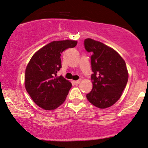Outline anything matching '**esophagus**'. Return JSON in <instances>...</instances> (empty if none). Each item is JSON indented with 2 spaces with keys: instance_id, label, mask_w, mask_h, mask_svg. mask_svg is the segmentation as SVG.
Wrapping results in <instances>:
<instances>
[{
  "instance_id": "1",
  "label": "esophagus",
  "mask_w": 148,
  "mask_h": 148,
  "mask_svg": "<svg viewBox=\"0 0 148 148\" xmlns=\"http://www.w3.org/2000/svg\"><path fill=\"white\" fill-rule=\"evenodd\" d=\"M74 83H75L76 84H78L80 83V82H81V80H75V81H74Z\"/></svg>"
}]
</instances>
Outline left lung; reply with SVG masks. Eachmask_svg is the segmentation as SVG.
<instances>
[{
	"instance_id": "obj_1",
	"label": "left lung",
	"mask_w": 148,
	"mask_h": 148,
	"mask_svg": "<svg viewBox=\"0 0 148 148\" xmlns=\"http://www.w3.org/2000/svg\"><path fill=\"white\" fill-rule=\"evenodd\" d=\"M84 47L91 52L92 88L88 101L98 108H109L121 98L129 73L123 58L112 47L91 38L84 40Z\"/></svg>"
}]
</instances>
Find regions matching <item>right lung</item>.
Returning <instances> with one entry per match:
<instances>
[{
    "label": "right lung",
    "mask_w": 148,
    "mask_h": 148,
    "mask_svg": "<svg viewBox=\"0 0 148 148\" xmlns=\"http://www.w3.org/2000/svg\"><path fill=\"white\" fill-rule=\"evenodd\" d=\"M77 41H53L37 51L27 65L25 88L33 101L46 110H53L65 101L72 84L57 73L62 67L61 54Z\"/></svg>",
    "instance_id": "right-lung-1"
}]
</instances>
